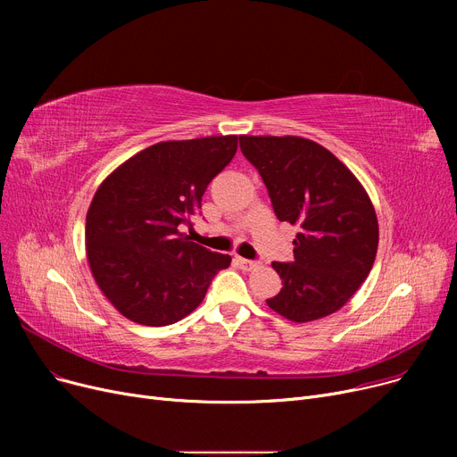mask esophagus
Returning <instances> with one entry per match:
<instances>
[{
  "mask_svg": "<svg viewBox=\"0 0 457 457\" xmlns=\"http://www.w3.org/2000/svg\"><path fill=\"white\" fill-rule=\"evenodd\" d=\"M235 262L238 267H241L243 270H253L259 267L257 261H252V259H245V257H235Z\"/></svg>",
  "mask_w": 457,
  "mask_h": 457,
  "instance_id": "1",
  "label": "esophagus"
}]
</instances>
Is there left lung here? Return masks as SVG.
Listing matches in <instances>:
<instances>
[{"label": "left lung", "mask_w": 457, "mask_h": 457, "mask_svg": "<svg viewBox=\"0 0 457 457\" xmlns=\"http://www.w3.org/2000/svg\"><path fill=\"white\" fill-rule=\"evenodd\" d=\"M238 142L261 174L278 220L300 226L295 259L272 262L283 287L269 307L293 322L335 313L374 265L379 231L369 195L313 140L243 135Z\"/></svg>", "instance_id": "obj_1"}]
</instances>
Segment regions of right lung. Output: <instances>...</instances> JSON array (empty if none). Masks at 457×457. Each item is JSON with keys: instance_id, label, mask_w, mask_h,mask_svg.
<instances>
[{"instance_id": "add662e5", "label": "right lung", "mask_w": 457, "mask_h": 457, "mask_svg": "<svg viewBox=\"0 0 457 457\" xmlns=\"http://www.w3.org/2000/svg\"><path fill=\"white\" fill-rule=\"evenodd\" d=\"M238 138L168 140L138 152L100 185L87 212V257L102 293L126 319L168 326L195 311L231 257L179 231L192 226L211 179ZM202 214V212H200Z\"/></svg>"}]
</instances>
